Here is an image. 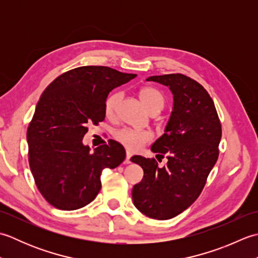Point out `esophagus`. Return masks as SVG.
Here are the masks:
<instances>
[{
    "label": "esophagus",
    "instance_id": "obj_1",
    "mask_svg": "<svg viewBox=\"0 0 258 258\" xmlns=\"http://www.w3.org/2000/svg\"><path fill=\"white\" fill-rule=\"evenodd\" d=\"M131 157H132V153L126 152V158H125L124 163H125V164H130V163H131Z\"/></svg>",
    "mask_w": 258,
    "mask_h": 258
}]
</instances>
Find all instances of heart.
Instances as JSON below:
<instances>
[{
	"instance_id": "obj_1",
	"label": "heart",
	"mask_w": 258,
	"mask_h": 258,
	"mask_svg": "<svg viewBox=\"0 0 258 258\" xmlns=\"http://www.w3.org/2000/svg\"><path fill=\"white\" fill-rule=\"evenodd\" d=\"M120 98H122L120 92H115L106 98L105 103H104V111H105L107 116H112L115 113ZM140 98L149 113L153 111L161 112L165 105V97L160 91L153 89V87H145V89L141 90ZM115 139L120 144L127 147L128 150L138 151L142 146L152 141L153 135L149 131L122 128L115 133Z\"/></svg>"
}]
</instances>
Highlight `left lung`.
I'll return each instance as SVG.
<instances>
[{
  "mask_svg": "<svg viewBox=\"0 0 258 258\" xmlns=\"http://www.w3.org/2000/svg\"><path fill=\"white\" fill-rule=\"evenodd\" d=\"M146 81L167 86L173 94V111L164 134L151 147L162 158L167 154L168 161L158 167L151 158H131L144 171L132 197L144 215L169 220L200 196L217 161L222 126L212 97L196 81L183 74L155 75Z\"/></svg>",
  "mask_w": 258,
  "mask_h": 258,
  "instance_id": "obj_1",
  "label": "left lung"
}]
</instances>
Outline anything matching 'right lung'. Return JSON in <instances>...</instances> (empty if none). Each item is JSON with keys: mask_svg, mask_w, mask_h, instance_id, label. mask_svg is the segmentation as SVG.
<instances>
[{"mask_svg": "<svg viewBox=\"0 0 258 258\" xmlns=\"http://www.w3.org/2000/svg\"><path fill=\"white\" fill-rule=\"evenodd\" d=\"M134 78L107 67H81L59 75L43 92L26 140L37 188L54 207L74 211L90 204L101 189L103 169L125 160L118 142L91 152L83 138L87 126L105 118L108 93Z\"/></svg>", "mask_w": 258, "mask_h": 258, "instance_id": "1", "label": "right lung"}]
</instances>
